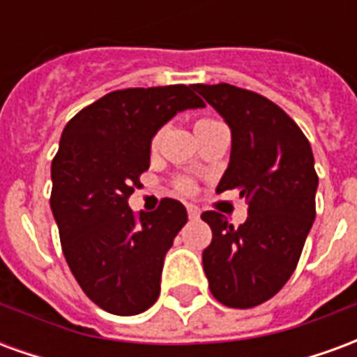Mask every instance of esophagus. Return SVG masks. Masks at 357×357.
<instances>
[{
	"mask_svg": "<svg viewBox=\"0 0 357 357\" xmlns=\"http://www.w3.org/2000/svg\"><path fill=\"white\" fill-rule=\"evenodd\" d=\"M187 214H189V220H197L201 216V210L197 208L195 204H187Z\"/></svg>",
	"mask_w": 357,
	"mask_h": 357,
	"instance_id": "esophagus-1",
	"label": "esophagus"
}]
</instances>
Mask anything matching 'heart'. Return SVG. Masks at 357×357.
<instances>
[{
	"label": "heart",
	"mask_w": 357,
	"mask_h": 357,
	"mask_svg": "<svg viewBox=\"0 0 357 357\" xmlns=\"http://www.w3.org/2000/svg\"><path fill=\"white\" fill-rule=\"evenodd\" d=\"M156 145H158V135H156L155 139H153V147H156ZM179 189H181V191H191V189H193V185H191V183H189V181H181V185H179Z\"/></svg>",
	"instance_id": "b5f03b06"
}]
</instances>
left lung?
<instances>
[{
	"label": "left lung",
	"instance_id": "left-lung-1",
	"mask_svg": "<svg viewBox=\"0 0 357 357\" xmlns=\"http://www.w3.org/2000/svg\"><path fill=\"white\" fill-rule=\"evenodd\" d=\"M195 89L231 130L216 193L239 189L248 204L239 227L216 210L202 214L212 229L202 266L214 298L247 310L281 291L298 264L315 220L314 153L294 120L262 95L229 84Z\"/></svg>",
	"mask_w": 357,
	"mask_h": 357
}]
</instances>
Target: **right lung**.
I'll return each instance as SVG.
<instances>
[{
    "label": "right lung",
    "mask_w": 357,
    "mask_h": 357,
    "mask_svg": "<svg viewBox=\"0 0 357 357\" xmlns=\"http://www.w3.org/2000/svg\"><path fill=\"white\" fill-rule=\"evenodd\" d=\"M197 86L112 91L66 124L51 164V212L66 264L89 300L135 315L160 294L164 256L187 224L179 201L135 216L128 197L151 164V143L178 112L202 109Z\"/></svg>",
    "instance_id": "1"
}]
</instances>
